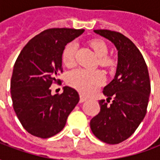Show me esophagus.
<instances>
[{"instance_id":"1","label":"esophagus","mask_w":160,"mask_h":160,"mask_svg":"<svg viewBox=\"0 0 160 160\" xmlns=\"http://www.w3.org/2000/svg\"><path fill=\"white\" fill-rule=\"evenodd\" d=\"M87 100V98H86L84 95H82V94H80V103H83V102H85V101Z\"/></svg>"}]
</instances>
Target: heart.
<instances>
[{
	"instance_id": "obj_1",
	"label": "heart",
	"mask_w": 160,
	"mask_h": 160,
	"mask_svg": "<svg viewBox=\"0 0 160 160\" xmlns=\"http://www.w3.org/2000/svg\"><path fill=\"white\" fill-rule=\"evenodd\" d=\"M90 46L98 56V63L104 67L114 65L115 61L111 56H107L108 46L101 39H92L90 41ZM77 43L68 42L62 53V62L67 66H72L75 62ZM67 81L71 87L79 90L84 94H91L97 91L105 81V76L100 70H87L76 68L70 71L67 76Z\"/></svg>"
}]
</instances>
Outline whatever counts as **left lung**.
<instances>
[{"label": "left lung", "mask_w": 160, "mask_h": 160, "mask_svg": "<svg viewBox=\"0 0 160 160\" xmlns=\"http://www.w3.org/2000/svg\"><path fill=\"white\" fill-rule=\"evenodd\" d=\"M111 40L118 50L117 73L99 100L100 111L90 122L93 134L107 144H118L130 137L146 116L151 83L143 56L129 38L115 31L95 30ZM112 102H110V100Z\"/></svg>", "instance_id": "1"}]
</instances>
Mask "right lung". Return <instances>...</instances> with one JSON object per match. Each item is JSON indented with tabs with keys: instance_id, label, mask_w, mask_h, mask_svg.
Returning a JSON list of instances; mask_svg holds the SVG:
<instances>
[{
	"instance_id": "1",
	"label": "right lung",
	"mask_w": 160,
	"mask_h": 160,
	"mask_svg": "<svg viewBox=\"0 0 160 160\" xmlns=\"http://www.w3.org/2000/svg\"><path fill=\"white\" fill-rule=\"evenodd\" d=\"M83 29L50 28L26 43L16 60L11 78L12 106L20 123L36 137L49 138L62 130L67 118L80 96L65 87L61 94L51 95L50 87L61 85L62 56L68 42Z\"/></svg>"
}]
</instances>
